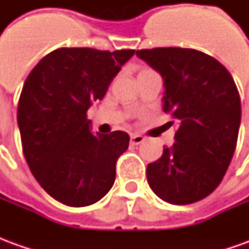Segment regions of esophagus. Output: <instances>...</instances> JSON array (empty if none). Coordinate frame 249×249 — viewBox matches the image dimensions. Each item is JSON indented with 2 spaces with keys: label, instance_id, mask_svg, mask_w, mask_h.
<instances>
[{
  "label": "esophagus",
  "instance_id": "esophagus-1",
  "mask_svg": "<svg viewBox=\"0 0 249 249\" xmlns=\"http://www.w3.org/2000/svg\"><path fill=\"white\" fill-rule=\"evenodd\" d=\"M144 140H145V137L139 135V133H133V135H130V142H132L133 145H139V144H141V142H144Z\"/></svg>",
  "mask_w": 249,
  "mask_h": 249
}]
</instances>
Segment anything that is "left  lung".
I'll use <instances>...</instances> for the list:
<instances>
[{
  "instance_id": "1",
  "label": "left lung",
  "mask_w": 249,
  "mask_h": 249,
  "mask_svg": "<svg viewBox=\"0 0 249 249\" xmlns=\"http://www.w3.org/2000/svg\"><path fill=\"white\" fill-rule=\"evenodd\" d=\"M136 54L161 74L162 110L178 124L173 145L148 164L149 187L176 205L203 200L221 183L235 153L241 120L235 81L216 58L195 49L155 48Z\"/></svg>"
}]
</instances>
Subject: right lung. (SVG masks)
<instances>
[{"label": "right lung", "instance_id": "obj_1", "mask_svg": "<svg viewBox=\"0 0 249 249\" xmlns=\"http://www.w3.org/2000/svg\"><path fill=\"white\" fill-rule=\"evenodd\" d=\"M133 54V49L60 48L26 78L17 109L22 152L36 180L57 201L87 207L113 185L129 136L93 135L87 112Z\"/></svg>", "mask_w": 249, "mask_h": 249}]
</instances>
